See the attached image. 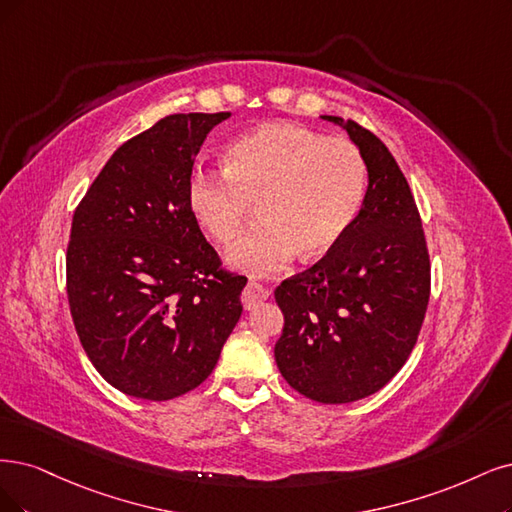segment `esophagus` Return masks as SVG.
Returning <instances> with one entry per match:
<instances>
[{
	"mask_svg": "<svg viewBox=\"0 0 512 512\" xmlns=\"http://www.w3.org/2000/svg\"><path fill=\"white\" fill-rule=\"evenodd\" d=\"M266 297H268V289H266V287L257 285V282H249V287H246L244 293H242V304H244L246 310H253V308H257Z\"/></svg>",
	"mask_w": 512,
	"mask_h": 512,
	"instance_id": "34e87169",
	"label": "esophagus"
}]
</instances>
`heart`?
<instances>
[{
	"instance_id": "1",
	"label": "heart",
	"mask_w": 512,
	"mask_h": 512,
	"mask_svg": "<svg viewBox=\"0 0 512 512\" xmlns=\"http://www.w3.org/2000/svg\"><path fill=\"white\" fill-rule=\"evenodd\" d=\"M225 173L194 170L187 204L217 242L230 244L259 204L261 225L238 240L227 261L270 274L301 253L331 255L363 206L365 160L350 141L299 124H263L242 132L223 154Z\"/></svg>"
}]
</instances>
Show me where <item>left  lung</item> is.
I'll list each match as a JSON object with an SVG mask.
<instances>
[{
	"label": "left lung",
	"instance_id": "1",
	"mask_svg": "<svg viewBox=\"0 0 512 512\" xmlns=\"http://www.w3.org/2000/svg\"><path fill=\"white\" fill-rule=\"evenodd\" d=\"M369 185L348 236L316 266L280 282L285 327L274 346L282 377L299 394L342 405L384 388L405 365L430 297V259L418 206L388 147L352 120Z\"/></svg>",
	"mask_w": 512,
	"mask_h": 512
}]
</instances>
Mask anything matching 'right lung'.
Masks as SVG:
<instances>
[{"instance_id": "1", "label": "right lung", "mask_w": 512, "mask_h": 512, "mask_svg": "<svg viewBox=\"0 0 512 512\" xmlns=\"http://www.w3.org/2000/svg\"><path fill=\"white\" fill-rule=\"evenodd\" d=\"M232 113H175L116 149L71 223L67 297L103 380L170 401L215 369L246 278L219 270L187 204L194 158Z\"/></svg>"}]
</instances>
